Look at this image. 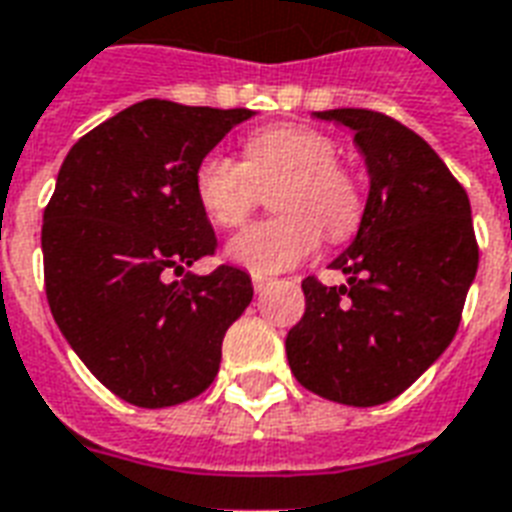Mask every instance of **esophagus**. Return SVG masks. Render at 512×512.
I'll use <instances>...</instances> for the list:
<instances>
[{
	"mask_svg": "<svg viewBox=\"0 0 512 512\" xmlns=\"http://www.w3.org/2000/svg\"><path fill=\"white\" fill-rule=\"evenodd\" d=\"M267 286H270V278H264V275H253V288H256V291H264Z\"/></svg>",
	"mask_w": 512,
	"mask_h": 512,
	"instance_id": "1",
	"label": "esophagus"
}]
</instances>
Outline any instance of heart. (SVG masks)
Segmentation results:
<instances>
[{
    "mask_svg": "<svg viewBox=\"0 0 512 512\" xmlns=\"http://www.w3.org/2000/svg\"><path fill=\"white\" fill-rule=\"evenodd\" d=\"M337 142L310 126L278 124L253 132L242 161L207 153L194 167V197L207 221L237 229L259 207L261 188H272V218L248 226L229 242L226 256L256 275L297 267L321 245V232L343 242L359 232L364 191L337 161Z\"/></svg>",
    "mask_w": 512,
    "mask_h": 512,
    "instance_id": "b5f03b06",
    "label": "heart"
}]
</instances>
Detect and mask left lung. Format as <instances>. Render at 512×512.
I'll return each mask as SVG.
<instances>
[{"mask_svg":"<svg viewBox=\"0 0 512 512\" xmlns=\"http://www.w3.org/2000/svg\"><path fill=\"white\" fill-rule=\"evenodd\" d=\"M353 129L370 197L351 248L332 261L348 286L302 280L305 315L286 337L294 378L318 397L372 407L413 386L459 329L478 272L470 199L424 137L375 110L315 113Z\"/></svg>","mask_w":512,"mask_h":512,"instance_id":"obj_1","label":"left lung"}]
</instances>
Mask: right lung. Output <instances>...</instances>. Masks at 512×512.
Listing matches in <instances>:
<instances>
[{"label": "right lung", "mask_w": 512, "mask_h": 512, "mask_svg": "<svg viewBox=\"0 0 512 512\" xmlns=\"http://www.w3.org/2000/svg\"><path fill=\"white\" fill-rule=\"evenodd\" d=\"M251 110L145 99L83 134L42 213L48 305L94 378L137 407L199 397L226 329L251 305L248 272L167 283L215 253L194 167Z\"/></svg>", "instance_id": "1"}]
</instances>
